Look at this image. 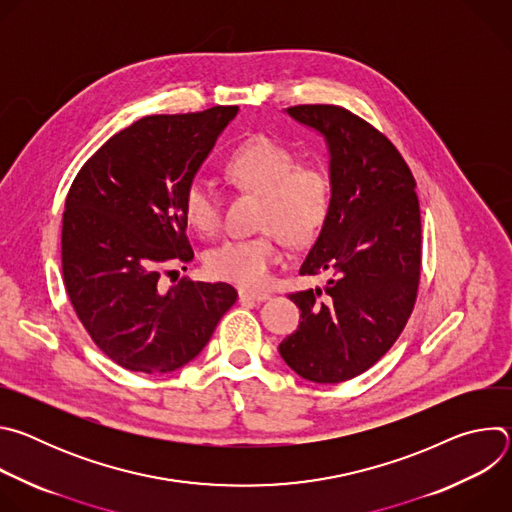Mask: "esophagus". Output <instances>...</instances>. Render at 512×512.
Masks as SVG:
<instances>
[{
    "label": "esophagus",
    "mask_w": 512,
    "mask_h": 512,
    "mask_svg": "<svg viewBox=\"0 0 512 512\" xmlns=\"http://www.w3.org/2000/svg\"><path fill=\"white\" fill-rule=\"evenodd\" d=\"M239 298L243 302H265L269 300V294L267 291H255V289H239Z\"/></svg>",
    "instance_id": "obj_1"
}]
</instances>
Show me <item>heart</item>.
I'll return each mask as SVG.
<instances>
[{"label": "heart", "mask_w": 512, "mask_h": 512, "mask_svg": "<svg viewBox=\"0 0 512 512\" xmlns=\"http://www.w3.org/2000/svg\"><path fill=\"white\" fill-rule=\"evenodd\" d=\"M227 180L261 196L257 237L227 239L208 251L206 269L212 277L261 287L279 263L277 237L289 247L310 243L326 223L332 206V178L316 164H300L298 154L269 135H255L231 152L225 164ZM223 202L212 182L192 178L184 190V214L200 235L221 227Z\"/></svg>", "instance_id": "b5f03b06"}]
</instances>
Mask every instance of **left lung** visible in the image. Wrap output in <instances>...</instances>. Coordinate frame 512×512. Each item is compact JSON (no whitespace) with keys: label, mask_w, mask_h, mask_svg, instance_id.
<instances>
[{"label":"left lung","mask_w":512,"mask_h":512,"mask_svg":"<svg viewBox=\"0 0 512 512\" xmlns=\"http://www.w3.org/2000/svg\"><path fill=\"white\" fill-rule=\"evenodd\" d=\"M287 115L326 139L332 206L300 267L328 281L289 294L302 322L279 354L312 383H342L385 356L413 312L421 275L415 178L387 135L344 107L296 105Z\"/></svg>","instance_id":"1"}]
</instances>
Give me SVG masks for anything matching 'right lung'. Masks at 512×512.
I'll use <instances>...</instances> for the list:
<instances>
[{
    "instance_id": "add662e5",
    "label": "right lung",
    "mask_w": 512,
    "mask_h": 512,
    "mask_svg": "<svg viewBox=\"0 0 512 512\" xmlns=\"http://www.w3.org/2000/svg\"><path fill=\"white\" fill-rule=\"evenodd\" d=\"M239 107L150 115L85 162L62 214V277L91 340L133 373H172L237 302L229 283L164 273L194 259L184 190ZM186 269V267H182Z\"/></svg>"
}]
</instances>
